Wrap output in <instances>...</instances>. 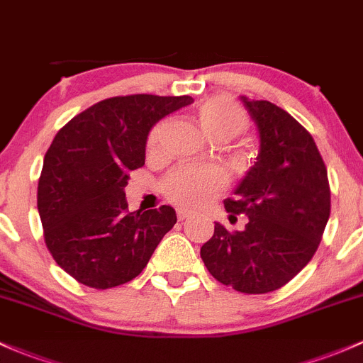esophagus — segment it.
<instances>
[{"mask_svg": "<svg viewBox=\"0 0 363 363\" xmlns=\"http://www.w3.org/2000/svg\"><path fill=\"white\" fill-rule=\"evenodd\" d=\"M177 216H178V220L183 221V220H186V218L190 216V211H186V209H178Z\"/></svg>", "mask_w": 363, "mask_h": 363, "instance_id": "1", "label": "esophagus"}]
</instances>
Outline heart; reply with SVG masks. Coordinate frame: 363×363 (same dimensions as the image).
Instances as JSON below:
<instances>
[{
  "instance_id": "obj_1",
  "label": "heart",
  "mask_w": 363,
  "mask_h": 363,
  "mask_svg": "<svg viewBox=\"0 0 363 363\" xmlns=\"http://www.w3.org/2000/svg\"><path fill=\"white\" fill-rule=\"evenodd\" d=\"M197 121L202 131L211 140L244 133L247 130V116L239 105L227 99H209L197 107ZM164 124H157L149 136V149H154L161 138ZM227 178L214 166H182L171 171L162 182V190L171 201L183 206L208 204L223 190Z\"/></svg>"
}]
</instances>
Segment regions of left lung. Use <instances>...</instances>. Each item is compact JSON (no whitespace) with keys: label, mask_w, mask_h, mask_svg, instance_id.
<instances>
[{"label":"left lung","mask_w":363,"mask_h":363,"mask_svg":"<svg viewBox=\"0 0 363 363\" xmlns=\"http://www.w3.org/2000/svg\"><path fill=\"white\" fill-rule=\"evenodd\" d=\"M259 135L255 166L225 209L245 214L242 232L214 223L201 258L218 282L245 294L286 286L320 244L330 214L327 167L313 138L289 112L240 96Z\"/></svg>","instance_id":"left-lung-1"}]
</instances>
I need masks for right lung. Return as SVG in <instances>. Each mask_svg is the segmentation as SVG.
Wrapping results in <instances>:
<instances>
[{"label": "right lung", "mask_w": 363, "mask_h": 363, "mask_svg": "<svg viewBox=\"0 0 363 363\" xmlns=\"http://www.w3.org/2000/svg\"><path fill=\"white\" fill-rule=\"evenodd\" d=\"M194 99L112 96L77 114L53 138L38 183L45 242L58 267L93 289L142 274L177 223L171 206L130 213V171L145 164L154 124Z\"/></svg>", "instance_id": "add662e5"}]
</instances>
